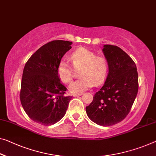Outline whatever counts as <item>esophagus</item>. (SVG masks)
Returning <instances> with one entry per match:
<instances>
[{
    "label": "esophagus",
    "mask_w": 156,
    "mask_h": 156,
    "mask_svg": "<svg viewBox=\"0 0 156 156\" xmlns=\"http://www.w3.org/2000/svg\"><path fill=\"white\" fill-rule=\"evenodd\" d=\"M81 95V93H76V94H73L74 97H77V96H80Z\"/></svg>",
    "instance_id": "esophagus-1"
}]
</instances>
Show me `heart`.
Here are the masks:
<instances>
[{
  "mask_svg": "<svg viewBox=\"0 0 156 156\" xmlns=\"http://www.w3.org/2000/svg\"><path fill=\"white\" fill-rule=\"evenodd\" d=\"M71 61L76 70H80V79L69 86L72 93H80L91 88L95 84L102 83L108 74V63L104 57L98 56L93 51L85 48H80L71 55ZM57 74L65 83L73 80V70L68 62L61 61L58 63Z\"/></svg>",
  "mask_w": 156,
  "mask_h": 156,
  "instance_id": "1",
  "label": "heart"
}]
</instances>
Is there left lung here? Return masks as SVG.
I'll return each instance as SVG.
<instances>
[{
    "label": "left lung",
    "instance_id": "8db88e82",
    "mask_svg": "<svg viewBox=\"0 0 156 156\" xmlns=\"http://www.w3.org/2000/svg\"><path fill=\"white\" fill-rule=\"evenodd\" d=\"M102 51L109 73L86 111L98 125L111 126L123 121L130 112L138 92V73L135 62L120 47L105 44Z\"/></svg>",
    "mask_w": 156,
    "mask_h": 156
}]
</instances>
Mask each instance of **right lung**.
<instances>
[{"mask_svg": "<svg viewBox=\"0 0 156 156\" xmlns=\"http://www.w3.org/2000/svg\"><path fill=\"white\" fill-rule=\"evenodd\" d=\"M72 42L53 40L42 46L30 57L21 79L20 100L30 119L43 126H51L66 114L71 96H66L57 68Z\"/></svg>", "mask_w": 156, "mask_h": 156, "instance_id": "obj_1", "label": "right lung"}]
</instances>
